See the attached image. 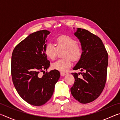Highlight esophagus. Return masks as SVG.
<instances>
[{
	"label": "esophagus",
	"mask_w": 120,
	"mask_h": 120,
	"mask_svg": "<svg viewBox=\"0 0 120 120\" xmlns=\"http://www.w3.org/2000/svg\"><path fill=\"white\" fill-rule=\"evenodd\" d=\"M60 75H61V76H65V75H66V74H65V73H64V72H60Z\"/></svg>",
	"instance_id": "34e87169"
}]
</instances>
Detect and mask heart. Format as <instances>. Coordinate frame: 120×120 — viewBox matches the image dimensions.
Wrapping results in <instances>:
<instances>
[{"label":"heart","instance_id":"heart-1","mask_svg":"<svg viewBox=\"0 0 120 120\" xmlns=\"http://www.w3.org/2000/svg\"><path fill=\"white\" fill-rule=\"evenodd\" d=\"M57 48L51 43H47L44 46V52L46 57L54 60L57 56L58 50H64V59H59L52 64L53 69L60 71H66L71 65V59L77 61L81 57L82 49L77 44L75 38L67 35H61L56 39Z\"/></svg>","mask_w":120,"mask_h":120}]
</instances>
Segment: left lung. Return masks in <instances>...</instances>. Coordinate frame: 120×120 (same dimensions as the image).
I'll use <instances>...</instances> for the list:
<instances>
[{"label":"left lung","mask_w":120,"mask_h":120,"mask_svg":"<svg viewBox=\"0 0 120 120\" xmlns=\"http://www.w3.org/2000/svg\"><path fill=\"white\" fill-rule=\"evenodd\" d=\"M74 35L79 40L82 54L73 70L84 72L72 73L75 82L70 91L77 101L86 104L95 100L104 88L108 54L101 38L87 30L77 28ZM80 73L82 79L78 77Z\"/></svg>","instance_id":"8db88e82"}]
</instances>
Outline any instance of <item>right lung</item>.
<instances>
[{
	"mask_svg": "<svg viewBox=\"0 0 120 120\" xmlns=\"http://www.w3.org/2000/svg\"><path fill=\"white\" fill-rule=\"evenodd\" d=\"M50 34L45 30L30 34L16 46L12 53L11 72L14 86L19 96L34 106H41L49 100L60 76L56 70L38 76L40 72H45L50 67L44 52Z\"/></svg>",
	"mask_w": 120,
	"mask_h": 120,
	"instance_id": "obj_1",
	"label": "right lung"
}]
</instances>
